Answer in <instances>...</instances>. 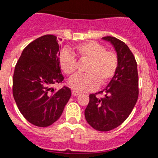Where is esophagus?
I'll return each mask as SVG.
<instances>
[{"label":"esophagus","instance_id":"1","mask_svg":"<svg viewBox=\"0 0 158 158\" xmlns=\"http://www.w3.org/2000/svg\"><path fill=\"white\" fill-rule=\"evenodd\" d=\"M71 94H72L73 96H77V95H79V92H77V91H74V90H73V91H71Z\"/></svg>","mask_w":158,"mask_h":158}]
</instances>
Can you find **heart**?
I'll return each mask as SVG.
<instances>
[{
  "mask_svg": "<svg viewBox=\"0 0 158 158\" xmlns=\"http://www.w3.org/2000/svg\"><path fill=\"white\" fill-rule=\"evenodd\" d=\"M75 54L83 60L88 61L85 74L73 76L69 84L75 91H87L104 85L112 79L118 67L116 54L106 50L105 47L96 42L89 41L79 44L75 48ZM59 65L63 72L72 75L76 69V57L67 50L61 51L59 57Z\"/></svg>",
  "mask_w": 158,
  "mask_h": 158,
  "instance_id": "heart-1",
  "label": "heart"
}]
</instances>
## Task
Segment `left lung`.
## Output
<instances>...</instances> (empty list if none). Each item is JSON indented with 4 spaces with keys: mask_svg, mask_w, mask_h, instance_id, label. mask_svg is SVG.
Wrapping results in <instances>:
<instances>
[{
    "mask_svg": "<svg viewBox=\"0 0 158 158\" xmlns=\"http://www.w3.org/2000/svg\"><path fill=\"white\" fill-rule=\"evenodd\" d=\"M112 44L117 53L116 74L103 91L89 95L84 112L86 120L95 130L107 132L117 128L130 115L139 94L136 59L124 42L116 38H102ZM98 94L104 96L98 98Z\"/></svg>",
    "mask_w": 158,
    "mask_h": 158,
    "instance_id": "8db88e82",
    "label": "left lung"
}]
</instances>
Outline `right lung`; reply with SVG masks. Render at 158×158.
Masks as SVG:
<instances>
[{
  "mask_svg": "<svg viewBox=\"0 0 158 158\" xmlns=\"http://www.w3.org/2000/svg\"><path fill=\"white\" fill-rule=\"evenodd\" d=\"M59 54L57 37L46 34L24 49L15 66L14 98L22 116L36 126H50L59 120L71 95L67 86L59 91L53 88L64 81Z\"/></svg>",
  "mask_w": 158,
  "mask_h": 158,
  "instance_id": "1",
  "label": "right lung"
}]
</instances>
